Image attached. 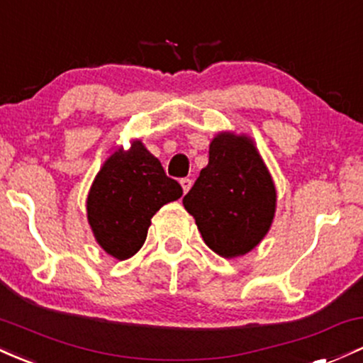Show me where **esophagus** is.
Listing matches in <instances>:
<instances>
[{"label":"esophagus","mask_w":363,"mask_h":363,"mask_svg":"<svg viewBox=\"0 0 363 363\" xmlns=\"http://www.w3.org/2000/svg\"><path fill=\"white\" fill-rule=\"evenodd\" d=\"M191 184H193V181H191V179H188V177L181 179V186H182V191H184V194L191 189Z\"/></svg>","instance_id":"1"}]
</instances>
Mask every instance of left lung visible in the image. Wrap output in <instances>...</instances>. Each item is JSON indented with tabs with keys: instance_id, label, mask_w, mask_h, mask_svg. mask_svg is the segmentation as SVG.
Segmentation results:
<instances>
[{
	"instance_id": "1",
	"label": "left lung",
	"mask_w": 363,
	"mask_h": 363,
	"mask_svg": "<svg viewBox=\"0 0 363 363\" xmlns=\"http://www.w3.org/2000/svg\"><path fill=\"white\" fill-rule=\"evenodd\" d=\"M276 200V186L252 139L220 133L210 143L208 165L182 205L196 220L206 246L234 258L264 240Z\"/></svg>"
}]
</instances>
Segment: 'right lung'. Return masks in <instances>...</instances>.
I'll return each instance as SVG.
<instances>
[{
    "mask_svg": "<svg viewBox=\"0 0 363 363\" xmlns=\"http://www.w3.org/2000/svg\"><path fill=\"white\" fill-rule=\"evenodd\" d=\"M181 196V184L167 177L160 160L136 139L99 169L87 194V220L98 245L125 260L145 245L151 217Z\"/></svg>",
    "mask_w": 363,
    "mask_h": 363,
    "instance_id": "add662e5",
    "label": "right lung"
}]
</instances>
